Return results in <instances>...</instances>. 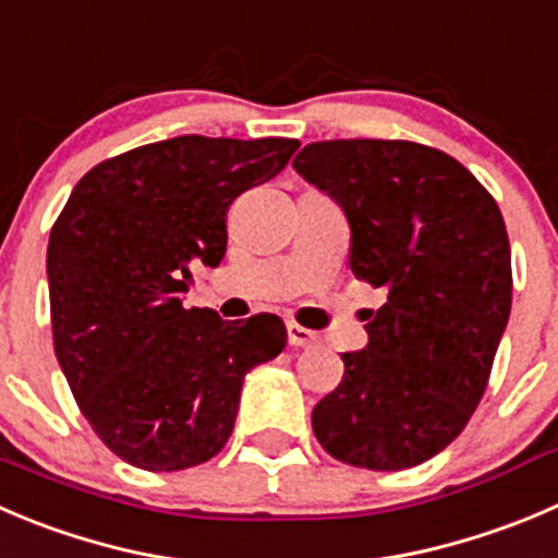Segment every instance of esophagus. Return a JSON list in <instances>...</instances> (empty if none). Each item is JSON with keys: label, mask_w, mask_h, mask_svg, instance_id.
<instances>
[{"label": "esophagus", "mask_w": 558, "mask_h": 558, "mask_svg": "<svg viewBox=\"0 0 558 558\" xmlns=\"http://www.w3.org/2000/svg\"><path fill=\"white\" fill-rule=\"evenodd\" d=\"M288 342L293 348H312V344H317V333L299 326V323H288Z\"/></svg>", "instance_id": "1"}]
</instances>
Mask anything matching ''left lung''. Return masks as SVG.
<instances>
[{"label":"left lung","instance_id":"8db88e82","mask_svg":"<svg viewBox=\"0 0 558 558\" xmlns=\"http://www.w3.org/2000/svg\"><path fill=\"white\" fill-rule=\"evenodd\" d=\"M293 167L342 205L355 279L386 290L312 429L348 465L413 469L463 433L490 380L512 306L501 210L463 163L418 142H312Z\"/></svg>","mask_w":558,"mask_h":558}]
</instances>
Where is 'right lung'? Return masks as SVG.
Listing matches in <instances>:
<instances>
[{
  "label": "right lung",
  "instance_id": "right-lung-1",
  "mask_svg": "<svg viewBox=\"0 0 558 558\" xmlns=\"http://www.w3.org/2000/svg\"><path fill=\"white\" fill-rule=\"evenodd\" d=\"M299 140L174 136L89 169L49 235L54 353L78 411L120 460L180 471L219 454L243 378L284 350L276 315L191 306L194 259L219 265L227 210L276 178Z\"/></svg>",
  "mask_w": 558,
  "mask_h": 558
}]
</instances>
